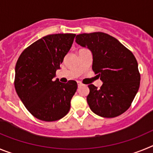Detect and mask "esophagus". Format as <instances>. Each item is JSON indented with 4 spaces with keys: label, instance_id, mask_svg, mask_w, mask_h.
<instances>
[{
    "label": "esophagus",
    "instance_id": "obj_1",
    "mask_svg": "<svg viewBox=\"0 0 153 153\" xmlns=\"http://www.w3.org/2000/svg\"><path fill=\"white\" fill-rule=\"evenodd\" d=\"M77 85H78V87H79V86H83V84L81 82H79V81H77Z\"/></svg>",
    "mask_w": 153,
    "mask_h": 153
}]
</instances>
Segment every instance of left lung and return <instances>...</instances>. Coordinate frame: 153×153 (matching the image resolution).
Masks as SVG:
<instances>
[{"instance_id":"1","label":"left lung","mask_w":153,"mask_h":153,"mask_svg":"<svg viewBox=\"0 0 153 153\" xmlns=\"http://www.w3.org/2000/svg\"><path fill=\"white\" fill-rule=\"evenodd\" d=\"M76 43L93 55L92 69L102 82L100 89L89 85L86 100L95 114L106 118L118 117L129 109L140 84L134 55L117 39L102 33H81Z\"/></svg>"}]
</instances>
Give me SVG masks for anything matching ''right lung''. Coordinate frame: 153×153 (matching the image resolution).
<instances>
[{"label":"right lung","mask_w":153,"mask_h":153,"mask_svg":"<svg viewBox=\"0 0 153 153\" xmlns=\"http://www.w3.org/2000/svg\"><path fill=\"white\" fill-rule=\"evenodd\" d=\"M76 34L57 33L39 39L19 56L14 86L19 98L33 117L43 121L60 120L68 113L77 83L54 79Z\"/></svg>","instance_id":"obj_1"}]
</instances>
